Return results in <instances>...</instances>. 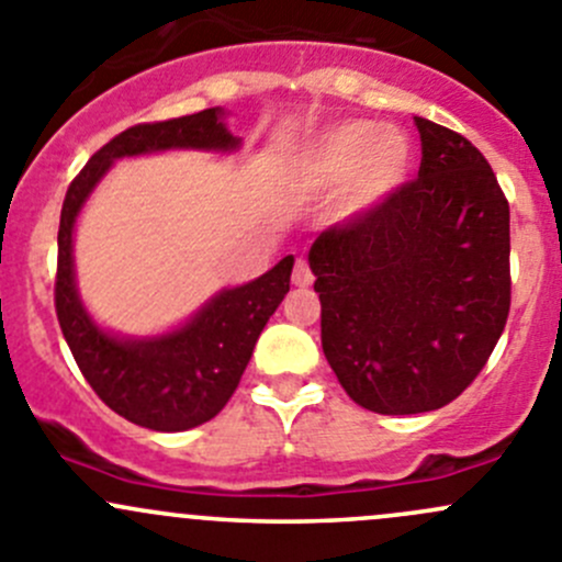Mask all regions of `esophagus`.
<instances>
[{
	"mask_svg": "<svg viewBox=\"0 0 562 562\" xmlns=\"http://www.w3.org/2000/svg\"><path fill=\"white\" fill-rule=\"evenodd\" d=\"M315 274L313 269H310V263L304 258H296V263H293V285L296 288H310L313 285Z\"/></svg>",
	"mask_w": 562,
	"mask_h": 562,
	"instance_id": "1",
	"label": "esophagus"
}]
</instances>
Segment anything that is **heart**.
Returning <instances> with one entry per match:
<instances>
[{"instance_id": "b5f03b06", "label": "heart", "mask_w": 562, "mask_h": 562, "mask_svg": "<svg viewBox=\"0 0 562 562\" xmlns=\"http://www.w3.org/2000/svg\"><path fill=\"white\" fill-rule=\"evenodd\" d=\"M413 166L411 138L372 119L331 124L299 155V179L310 190H337L348 212H370L405 184Z\"/></svg>"}]
</instances>
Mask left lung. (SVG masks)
I'll use <instances>...</instances> for the list:
<instances>
[{
    "label": "left lung",
    "instance_id": "obj_1",
    "mask_svg": "<svg viewBox=\"0 0 562 562\" xmlns=\"http://www.w3.org/2000/svg\"><path fill=\"white\" fill-rule=\"evenodd\" d=\"M418 179L310 249L339 386L383 416L438 411L484 370L512 310L508 201L464 135L416 116Z\"/></svg>",
    "mask_w": 562,
    "mask_h": 562
}]
</instances>
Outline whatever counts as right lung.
<instances>
[{"label": "right lung", "instance_id": "obj_1", "mask_svg": "<svg viewBox=\"0 0 562 562\" xmlns=\"http://www.w3.org/2000/svg\"><path fill=\"white\" fill-rule=\"evenodd\" d=\"M220 108L144 122L111 138L67 187L59 217L54 304L70 353L94 394L138 427L181 432L217 416L245 375L266 321L291 291L293 258L241 288H228L179 331L155 339H116L81 307L72 280V225L113 160L162 149H236Z\"/></svg>", "mask_w": 562, "mask_h": 562}]
</instances>
